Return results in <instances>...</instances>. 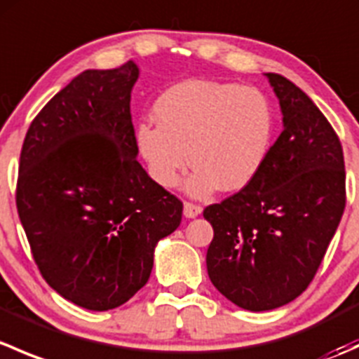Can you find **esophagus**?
Returning a JSON list of instances; mask_svg holds the SVG:
<instances>
[{"label":"esophagus","mask_w":359,"mask_h":359,"mask_svg":"<svg viewBox=\"0 0 359 359\" xmlns=\"http://www.w3.org/2000/svg\"><path fill=\"white\" fill-rule=\"evenodd\" d=\"M201 206L200 205H194V203H189L186 201L184 203V215L187 217V219H194V217H198L201 213Z\"/></svg>","instance_id":"1"}]
</instances>
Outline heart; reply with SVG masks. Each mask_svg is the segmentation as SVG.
I'll return each instance as SVG.
<instances>
[{
  "mask_svg": "<svg viewBox=\"0 0 359 359\" xmlns=\"http://www.w3.org/2000/svg\"><path fill=\"white\" fill-rule=\"evenodd\" d=\"M153 114L158 125L137 126V147L151 177L163 187L175 186L191 158L196 166L186 187L198 198L219 186H248L269 156L276 125L260 90L212 79L173 85L158 97Z\"/></svg>",
  "mask_w": 359,
  "mask_h": 359,
  "instance_id": "1",
  "label": "heart"
}]
</instances>
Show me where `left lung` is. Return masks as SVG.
Here are the masks:
<instances>
[{
  "label": "left lung",
  "instance_id": "1",
  "mask_svg": "<svg viewBox=\"0 0 359 359\" xmlns=\"http://www.w3.org/2000/svg\"><path fill=\"white\" fill-rule=\"evenodd\" d=\"M283 132L255 179L206 206L213 287L248 311L292 302L313 281L346 208V170L335 130L313 100L281 74L266 72Z\"/></svg>",
  "mask_w": 359,
  "mask_h": 359
}]
</instances>
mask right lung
Wrapping results in <instances>:
<instances>
[{
    "instance_id": "1",
    "label": "right lung",
    "mask_w": 359,
    "mask_h": 359,
    "mask_svg": "<svg viewBox=\"0 0 359 359\" xmlns=\"http://www.w3.org/2000/svg\"><path fill=\"white\" fill-rule=\"evenodd\" d=\"M139 67L88 69L32 119L17 180V210L46 283L90 311L132 299L154 248L182 220V201L137 161L130 114Z\"/></svg>"
}]
</instances>
